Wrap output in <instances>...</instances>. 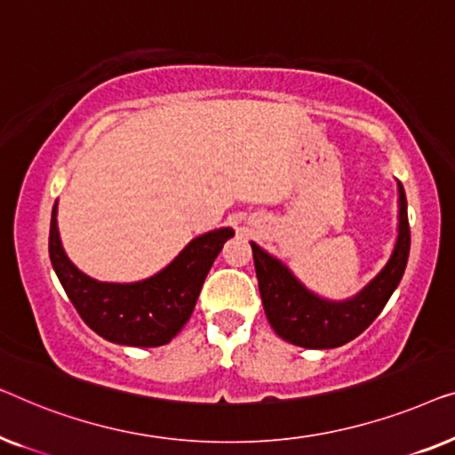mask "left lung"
I'll return each mask as SVG.
<instances>
[{
	"instance_id": "8db88e82",
	"label": "left lung",
	"mask_w": 455,
	"mask_h": 455,
	"mask_svg": "<svg viewBox=\"0 0 455 455\" xmlns=\"http://www.w3.org/2000/svg\"><path fill=\"white\" fill-rule=\"evenodd\" d=\"M400 225L392 258L383 270L347 300H328L307 291L283 261L251 243L261 303L274 331L283 340L303 348H336L356 338L373 323L404 276L411 253L406 194L398 183Z\"/></svg>"
}]
</instances>
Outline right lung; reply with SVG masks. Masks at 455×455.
<instances>
[{"label": "right lung", "mask_w": 455, "mask_h": 455, "mask_svg": "<svg viewBox=\"0 0 455 455\" xmlns=\"http://www.w3.org/2000/svg\"><path fill=\"white\" fill-rule=\"evenodd\" d=\"M233 235V228H219L196 236L164 270L140 283H99L82 274L63 251L55 202L49 258L68 299L88 328L115 344L163 347L188 323L210 267Z\"/></svg>", "instance_id": "1"}]
</instances>
